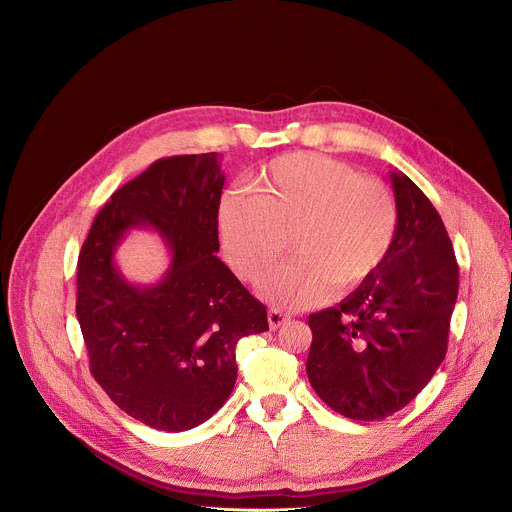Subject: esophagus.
I'll return each mask as SVG.
<instances>
[{
	"instance_id": "1",
	"label": "esophagus",
	"mask_w": 512,
	"mask_h": 512,
	"mask_svg": "<svg viewBox=\"0 0 512 512\" xmlns=\"http://www.w3.org/2000/svg\"><path fill=\"white\" fill-rule=\"evenodd\" d=\"M267 319H269V327H271L273 331H277L281 325H285V323L291 319V315L283 313L281 309H269Z\"/></svg>"
}]
</instances>
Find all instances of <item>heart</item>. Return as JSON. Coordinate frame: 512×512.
Listing matches in <instances>:
<instances>
[{
  "label": "heart",
  "instance_id": "heart-1",
  "mask_svg": "<svg viewBox=\"0 0 512 512\" xmlns=\"http://www.w3.org/2000/svg\"><path fill=\"white\" fill-rule=\"evenodd\" d=\"M217 219L229 263L251 283L279 263L291 233L297 257L263 283V295L283 307L315 305L333 285L365 283L389 259L399 231L385 183L317 153L273 159L255 177V191L223 195Z\"/></svg>",
  "mask_w": 512,
  "mask_h": 512
}]
</instances>
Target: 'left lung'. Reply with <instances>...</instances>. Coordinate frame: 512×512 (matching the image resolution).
I'll use <instances>...</instances> for the list:
<instances>
[{
  "instance_id": "1",
  "label": "left lung",
  "mask_w": 512,
  "mask_h": 512,
  "mask_svg": "<svg viewBox=\"0 0 512 512\" xmlns=\"http://www.w3.org/2000/svg\"><path fill=\"white\" fill-rule=\"evenodd\" d=\"M399 231L385 265L339 307L309 315L307 377L339 415L383 421L409 405L447 355L459 265L429 197L391 171Z\"/></svg>"
}]
</instances>
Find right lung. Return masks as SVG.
Listing matches in <instances>:
<instances>
[{
	"label": "right lung",
	"instance_id": "add662e5",
	"mask_svg": "<svg viewBox=\"0 0 512 512\" xmlns=\"http://www.w3.org/2000/svg\"><path fill=\"white\" fill-rule=\"evenodd\" d=\"M225 175L217 153L149 165L97 213L77 259V321L89 369L109 399L151 429L179 433L229 399L235 347L269 329L267 309L217 257ZM153 228L172 263L155 286L129 284L114 249Z\"/></svg>",
	"mask_w": 512,
	"mask_h": 512
}]
</instances>
